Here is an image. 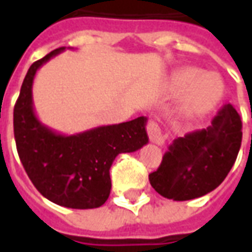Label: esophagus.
Listing matches in <instances>:
<instances>
[{
  "label": "esophagus",
  "instance_id": "esophagus-1",
  "mask_svg": "<svg viewBox=\"0 0 252 252\" xmlns=\"http://www.w3.org/2000/svg\"><path fill=\"white\" fill-rule=\"evenodd\" d=\"M147 133L148 137H150V140L155 144H158V146H162L164 144V136L162 135V131H160V128L159 126L155 123L154 120H150L147 124Z\"/></svg>",
  "mask_w": 252,
  "mask_h": 252
}]
</instances>
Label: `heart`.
Returning a JSON list of instances; mask_svg holds the SVG:
<instances>
[{"label":"heart","mask_w":252,"mask_h":252,"mask_svg":"<svg viewBox=\"0 0 252 252\" xmlns=\"http://www.w3.org/2000/svg\"><path fill=\"white\" fill-rule=\"evenodd\" d=\"M201 75L194 67L181 70L173 82L175 93H187L181 98L178 112L188 121L198 120L216 108L224 94V83L213 74Z\"/></svg>","instance_id":"obj_1"}]
</instances>
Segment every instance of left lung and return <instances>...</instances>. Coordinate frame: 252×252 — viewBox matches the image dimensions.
Returning a JSON list of instances; mask_svg holds the SVG:
<instances>
[{"mask_svg": "<svg viewBox=\"0 0 252 252\" xmlns=\"http://www.w3.org/2000/svg\"><path fill=\"white\" fill-rule=\"evenodd\" d=\"M242 120L231 104L219 110L206 129L190 132L169 146L150 184L169 200L208 194L225 180L242 144Z\"/></svg>", "mask_w": 252, "mask_h": 252, "instance_id": "left-lung-1", "label": "left lung"}]
</instances>
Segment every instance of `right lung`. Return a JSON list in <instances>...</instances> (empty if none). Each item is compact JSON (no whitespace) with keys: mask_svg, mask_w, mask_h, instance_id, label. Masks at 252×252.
<instances>
[{"mask_svg":"<svg viewBox=\"0 0 252 252\" xmlns=\"http://www.w3.org/2000/svg\"><path fill=\"white\" fill-rule=\"evenodd\" d=\"M62 51L64 47L36 61L25 75L13 110L16 147L30 180L47 200L72 209H92L109 197V170L116 157L148 143L147 117L70 136L41 124L33 110V79L44 63Z\"/></svg>","mask_w":252,"mask_h":252,"instance_id":"1","label":"right lung"}]
</instances>
